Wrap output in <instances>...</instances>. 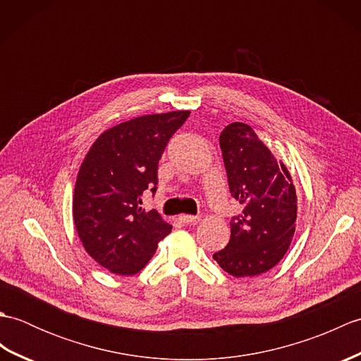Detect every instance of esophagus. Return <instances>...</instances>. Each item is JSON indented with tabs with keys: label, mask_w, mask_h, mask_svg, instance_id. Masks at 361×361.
Here are the masks:
<instances>
[{
	"label": "esophagus",
	"mask_w": 361,
	"mask_h": 361,
	"mask_svg": "<svg viewBox=\"0 0 361 361\" xmlns=\"http://www.w3.org/2000/svg\"><path fill=\"white\" fill-rule=\"evenodd\" d=\"M180 220L185 225H194V224H197V221H198V217L197 216H188V214H183V216H180Z\"/></svg>",
	"instance_id": "1"
}]
</instances>
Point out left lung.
<instances>
[{
  "label": "left lung",
  "instance_id": "obj_1",
  "mask_svg": "<svg viewBox=\"0 0 361 361\" xmlns=\"http://www.w3.org/2000/svg\"><path fill=\"white\" fill-rule=\"evenodd\" d=\"M229 192L243 206L233 217L231 239L214 252L216 262L235 278L257 276L286 256L296 226L298 198L283 163L250 126L233 122L220 133Z\"/></svg>",
  "mask_w": 361,
  "mask_h": 361
}]
</instances>
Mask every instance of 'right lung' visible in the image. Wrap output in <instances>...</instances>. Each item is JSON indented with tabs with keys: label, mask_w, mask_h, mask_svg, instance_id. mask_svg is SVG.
Wrapping results in <instances>:
<instances>
[{
	"label": "right lung",
	"mask_w": 361,
	"mask_h": 361,
	"mask_svg": "<svg viewBox=\"0 0 361 361\" xmlns=\"http://www.w3.org/2000/svg\"><path fill=\"white\" fill-rule=\"evenodd\" d=\"M189 114L169 111L122 122L99 136L83 159L74 225L88 255L114 274L140 273L172 231L155 209L142 208V194H155L158 161Z\"/></svg>",
	"instance_id": "obj_1"
}]
</instances>
